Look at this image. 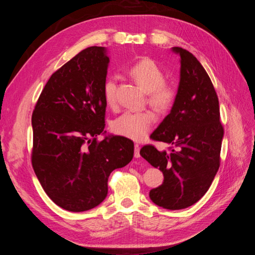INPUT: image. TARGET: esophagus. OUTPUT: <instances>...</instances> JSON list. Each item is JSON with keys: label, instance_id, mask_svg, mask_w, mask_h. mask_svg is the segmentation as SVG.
I'll return each mask as SVG.
<instances>
[{"label": "esophagus", "instance_id": "34e87169", "mask_svg": "<svg viewBox=\"0 0 255 255\" xmlns=\"http://www.w3.org/2000/svg\"><path fill=\"white\" fill-rule=\"evenodd\" d=\"M139 151H140V146L138 145L137 143L134 145V156L136 157V158H138V157H140V154H139Z\"/></svg>", "mask_w": 255, "mask_h": 255}]
</instances>
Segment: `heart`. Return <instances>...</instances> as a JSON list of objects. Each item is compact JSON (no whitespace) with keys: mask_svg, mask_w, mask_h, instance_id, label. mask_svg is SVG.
<instances>
[{"mask_svg":"<svg viewBox=\"0 0 255 255\" xmlns=\"http://www.w3.org/2000/svg\"><path fill=\"white\" fill-rule=\"evenodd\" d=\"M128 73L148 92V102L154 110L165 113L174 105L177 89L173 84L165 81V73L155 60L141 58L128 68ZM103 96L107 105L115 106L117 103V80L113 76L104 81ZM153 122L154 115L150 111L126 112L115 119L112 128L115 134L139 141L148 135Z\"/></svg>","mask_w":255,"mask_h":255,"instance_id":"b5f03b06","label":"heart"}]
</instances>
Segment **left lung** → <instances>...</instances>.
I'll list each match as a JSON object with an SVG mask.
<instances>
[{"instance_id": "obj_1", "label": "left lung", "mask_w": 255, "mask_h": 255, "mask_svg": "<svg viewBox=\"0 0 255 255\" xmlns=\"http://www.w3.org/2000/svg\"><path fill=\"white\" fill-rule=\"evenodd\" d=\"M181 56L180 85L171 112L151 134L170 145L159 152L143 145L140 155L164 174L150 199L167 210H182L198 202L210 188L220 166L223 127L213 83L200 61L187 50L172 48Z\"/></svg>"}]
</instances>
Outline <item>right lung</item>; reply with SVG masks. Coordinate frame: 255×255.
<instances>
[{
	"mask_svg": "<svg viewBox=\"0 0 255 255\" xmlns=\"http://www.w3.org/2000/svg\"><path fill=\"white\" fill-rule=\"evenodd\" d=\"M109 63L103 47L80 52L51 75L32 115L34 171L45 194L69 212L101 203L112 171L134 155V142L127 137L97 140L105 128Z\"/></svg>",
	"mask_w": 255,
	"mask_h": 255,
	"instance_id": "add662e5",
	"label": "right lung"
}]
</instances>
